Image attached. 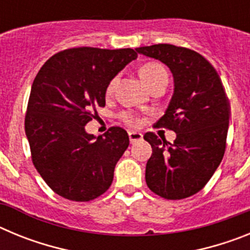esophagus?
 <instances>
[{"label":"esophagus","instance_id":"esophagus-1","mask_svg":"<svg viewBox=\"0 0 250 250\" xmlns=\"http://www.w3.org/2000/svg\"><path fill=\"white\" fill-rule=\"evenodd\" d=\"M129 140L131 144H134V143H136V141L143 140V134H140V132H136V131L129 132Z\"/></svg>","mask_w":250,"mask_h":250}]
</instances>
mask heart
Wrapping results in <instances>:
<instances>
[{
	"instance_id": "obj_1",
	"label": "heart",
	"mask_w": 250,
	"mask_h": 250,
	"mask_svg": "<svg viewBox=\"0 0 250 250\" xmlns=\"http://www.w3.org/2000/svg\"><path fill=\"white\" fill-rule=\"evenodd\" d=\"M139 75H140L141 80L144 81L145 85L152 89L154 86L161 83H167V74L165 71V68L158 62H146L141 66L139 70ZM115 83H116V77H114L109 83L107 87H106V95H110L114 90ZM123 119L125 123L130 124V125H135L138 123L131 114H123Z\"/></svg>"
}]
</instances>
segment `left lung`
Listing matches in <instances>:
<instances>
[{
    "instance_id": "obj_1",
    "label": "left lung",
    "mask_w": 250,
    "mask_h": 250,
    "mask_svg": "<svg viewBox=\"0 0 250 250\" xmlns=\"http://www.w3.org/2000/svg\"><path fill=\"white\" fill-rule=\"evenodd\" d=\"M167 66L174 94L156 127L176 132L174 143L146 132L152 154L145 180L164 199H184L200 191L224 156L230 107L222 80L205 57L185 47L159 43L136 48Z\"/></svg>"
}]
</instances>
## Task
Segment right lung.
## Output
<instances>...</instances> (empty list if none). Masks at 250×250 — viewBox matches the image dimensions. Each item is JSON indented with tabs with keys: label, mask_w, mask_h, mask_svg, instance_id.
<instances>
[{
	"label": "right lung",
	"mask_w": 250,
	"mask_h": 250,
	"mask_svg": "<svg viewBox=\"0 0 250 250\" xmlns=\"http://www.w3.org/2000/svg\"><path fill=\"white\" fill-rule=\"evenodd\" d=\"M136 57L132 48H67L35 77L25 118L32 163L65 199L90 202L111 185L115 165L129 146L127 132L112 126L96 138L85 125L105 106L110 81Z\"/></svg>",
	"instance_id": "obj_1"
}]
</instances>
